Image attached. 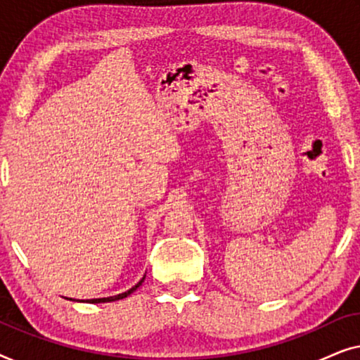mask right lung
Returning <instances> with one entry per match:
<instances>
[{"label": "right lung", "instance_id": "add662e5", "mask_svg": "<svg viewBox=\"0 0 360 360\" xmlns=\"http://www.w3.org/2000/svg\"><path fill=\"white\" fill-rule=\"evenodd\" d=\"M144 278H146V275L144 277H142L139 282H137L134 287L132 288H129L127 290V292H124V293H120V295H115V297H106V298H91V300H77V302H82V303H110V302H116V300H122V298H126V297H129V295L134 292V290H137L142 285V282H144ZM68 300H72V298H68Z\"/></svg>", "mask_w": 360, "mask_h": 360}]
</instances>
